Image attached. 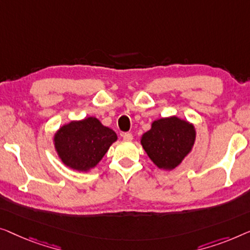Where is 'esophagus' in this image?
Listing matches in <instances>:
<instances>
[{
	"label": "esophagus",
	"instance_id": "1",
	"mask_svg": "<svg viewBox=\"0 0 250 250\" xmlns=\"http://www.w3.org/2000/svg\"><path fill=\"white\" fill-rule=\"evenodd\" d=\"M122 137H124V139L126 140V142H130V140H132V138H133L131 132H125L124 135H122Z\"/></svg>",
	"mask_w": 250,
	"mask_h": 250
}]
</instances>
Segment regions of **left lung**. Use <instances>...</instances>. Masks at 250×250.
Returning <instances> with one entry per match:
<instances>
[{"instance_id":"left-lung-1","label":"left lung","mask_w":250,"mask_h":250,"mask_svg":"<svg viewBox=\"0 0 250 250\" xmlns=\"http://www.w3.org/2000/svg\"><path fill=\"white\" fill-rule=\"evenodd\" d=\"M195 126L178 117L162 118L140 139L143 148L157 167L173 170L191 152Z\"/></svg>"}]
</instances>
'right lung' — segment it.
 <instances>
[{"instance_id":"add662e5","label":"right lung","mask_w":250,"mask_h":250,"mask_svg":"<svg viewBox=\"0 0 250 250\" xmlns=\"http://www.w3.org/2000/svg\"><path fill=\"white\" fill-rule=\"evenodd\" d=\"M117 139L113 130L89 117L62 125L54 135V147L63 164L87 172L100 163Z\"/></svg>"}]
</instances>
